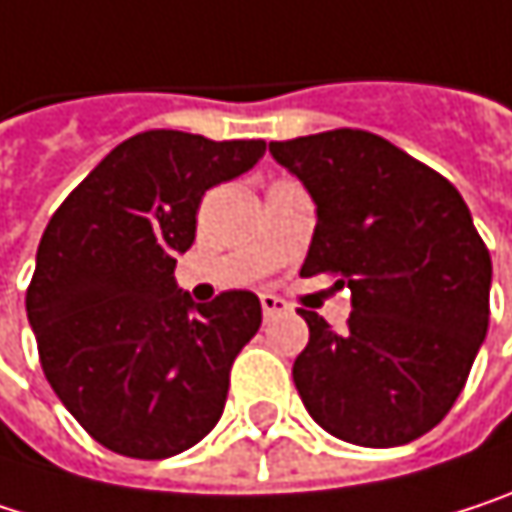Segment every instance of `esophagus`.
<instances>
[{
	"label": "esophagus",
	"mask_w": 512,
	"mask_h": 512,
	"mask_svg": "<svg viewBox=\"0 0 512 512\" xmlns=\"http://www.w3.org/2000/svg\"><path fill=\"white\" fill-rule=\"evenodd\" d=\"M262 313H265V319H274L280 313H289V304L277 295H262Z\"/></svg>",
	"instance_id": "1"
}]
</instances>
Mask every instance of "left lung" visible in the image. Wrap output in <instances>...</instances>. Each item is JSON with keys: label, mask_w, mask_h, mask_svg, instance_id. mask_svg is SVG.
I'll return each mask as SVG.
<instances>
[{"label": "left lung", "mask_w": 512, "mask_h": 512, "mask_svg": "<svg viewBox=\"0 0 512 512\" xmlns=\"http://www.w3.org/2000/svg\"><path fill=\"white\" fill-rule=\"evenodd\" d=\"M316 202L301 274H343L346 331L301 310L292 379L310 417L349 444L396 447L444 420L489 328L492 259L459 190L367 130L271 142Z\"/></svg>", "instance_id": "8db88e82"}]
</instances>
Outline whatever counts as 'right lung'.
Instances as JSON below:
<instances>
[{"label": "right lung", "mask_w": 512, "mask_h": 512, "mask_svg": "<svg viewBox=\"0 0 512 512\" xmlns=\"http://www.w3.org/2000/svg\"><path fill=\"white\" fill-rule=\"evenodd\" d=\"M262 154V139L136 133L41 235L26 292L41 367L62 405L113 453L175 456L223 414L232 361L256 337L262 304L241 289L196 304L178 289L175 262L196 238L205 190Z\"/></svg>", "instance_id": "right-lung-1"}]
</instances>
